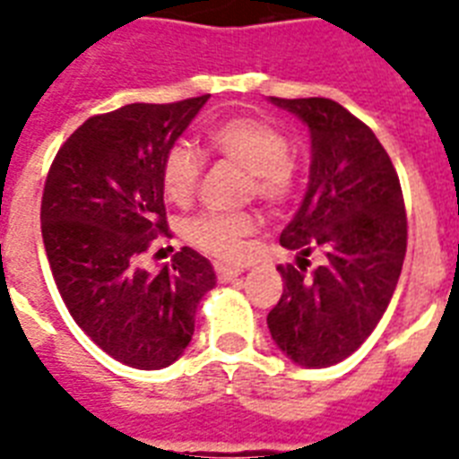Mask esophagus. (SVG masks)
<instances>
[{
  "mask_svg": "<svg viewBox=\"0 0 459 459\" xmlns=\"http://www.w3.org/2000/svg\"><path fill=\"white\" fill-rule=\"evenodd\" d=\"M240 273H243V269H233V266L216 264V276H219V281H223V283H230V281H236Z\"/></svg>",
  "mask_w": 459,
  "mask_h": 459,
  "instance_id": "obj_1",
  "label": "esophagus"
}]
</instances>
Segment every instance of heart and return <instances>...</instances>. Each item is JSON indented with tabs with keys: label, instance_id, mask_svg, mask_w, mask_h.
Returning <instances> with one entry per match:
<instances>
[{
	"label": "heart",
	"instance_id": "1",
	"mask_svg": "<svg viewBox=\"0 0 459 459\" xmlns=\"http://www.w3.org/2000/svg\"><path fill=\"white\" fill-rule=\"evenodd\" d=\"M209 152L250 171L252 190L262 200L281 204L293 186V164L288 159V140L257 118H229L207 131ZM202 173V157L186 143L166 152L161 186L171 202H187L195 195ZM255 214H200L186 223V238L195 247L219 259H238L245 238L257 230Z\"/></svg>",
	"mask_w": 459,
	"mask_h": 459
}]
</instances>
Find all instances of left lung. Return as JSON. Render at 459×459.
I'll use <instances>...</instances> for the list:
<instances>
[{
    "label": "left lung",
    "mask_w": 459,
    "mask_h": 459,
    "mask_svg": "<svg viewBox=\"0 0 459 459\" xmlns=\"http://www.w3.org/2000/svg\"><path fill=\"white\" fill-rule=\"evenodd\" d=\"M309 131V183L281 245L298 266H279L283 295L266 316L276 348L307 369L333 367L362 345L384 316L407 250L398 173L367 126L333 100H279ZM322 264L307 277L306 257Z\"/></svg>",
    "instance_id": "8db88e82"
}]
</instances>
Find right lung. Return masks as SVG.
Returning a JSON list of instances; mask_svg holds the SVG:
<instances>
[{
	"instance_id": "right-lung-1",
	"label": "right lung",
	"mask_w": 459,
	"mask_h": 459,
	"mask_svg": "<svg viewBox=\"0 0 459 459\" xmlns=\"http://www.w3.org/2000/svg\"><path fill=\"white\" fill-rule=\"evenodd\" d=\"M209 95L126 104L88 118L54 159L42 195V240L75 324L118 362L164 369L193 341L195 312L216 286L193 247L150 273L138 257L166 230L161 164Z\"/></svg>"
}]
</instances>
